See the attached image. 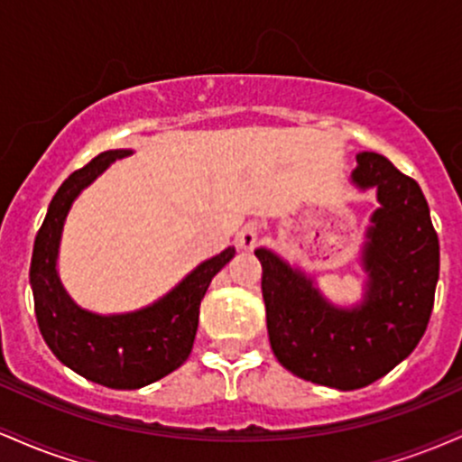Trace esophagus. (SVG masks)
Masks as SVG:
<instances>
[{"label": "esophagus", "instance_id": "1", "mask_svg": "<svg viewBox=\"0 0 462 462\" xmlns=\"http://www.w3.org/2000/svg\"><path fill=\"white\" fill-rule=\"evenodd\" d=\"M258 241V226L256 224H247L245 227H241V232L236 235V245L241 249H252Z\"/></svg>", "mask_w": 462, "mask_h": 462}]
</instances>
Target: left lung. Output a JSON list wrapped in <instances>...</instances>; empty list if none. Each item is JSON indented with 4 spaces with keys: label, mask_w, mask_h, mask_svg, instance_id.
I'll use <instances>...</instances> for the list:
<instances>
[{
    "label": "left lung",
    "mask_w": 462,
    "mask_h": 462,
    "mask_svg": "<svg viewBox=\"0 0 462 462\" xmlns=\"http://www.w3.org/2000/svg\"><path fill=\"white\" fill-rule=\"evenodd\" d=\"M356 161L352 180L378 189L380 201L363 258L369 272L363 306L334 309L310 280L269 249H256L275 358L300 378L341 391L375 383L417 347L439 280V236L419 184L380 153L363 152Z\"/></svg>",
    "instance_id": "obj_1"
}]
</instances>
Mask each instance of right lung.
<instances>
[{
    "label": "right lung",
    "mask_w": 462,
    "mask_h": 462,
    "mask_svg": "<svg viewBox=\"0 0 462 462\" xmlns=\"http://www.w3.org/2000/svg\"><path fill=\"white\" fill-rule=\"evenodd\" d=\"M130 150H108L73 171L56 190L34 238L30 284L45 343L60 363L108 389H141L176 371L193 349L199 304L210 280L235 256L227 247L201 263L167 298L130 315L99 317L78 309L56 273L58 243L73 199L116 158Z\"/></svg>",
    "instance_id": "right-lung-1"
}]
</instances>
